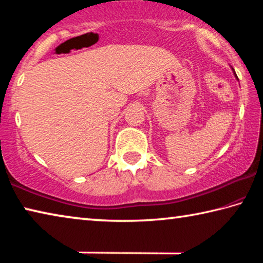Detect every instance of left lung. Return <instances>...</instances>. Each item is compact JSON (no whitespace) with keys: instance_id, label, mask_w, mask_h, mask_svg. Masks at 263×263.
<instances>
[{"instance_id":"obj_1","label":"left lung","mask_w":263,"mask_h":263,"mask_svg":"<svg viewBox=\"0 0 263 263\" xmlns=\"http://www.w3.org/2000/svg\"><path fill=\"white\" fill-rule=\"evenodd\" d=\"M232 70H233V73H234V77H235V78H237V80H238V77H237V74H235V72H234V69H233V68H232Z\"/></svg>"}]
</instances>
